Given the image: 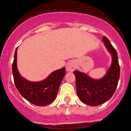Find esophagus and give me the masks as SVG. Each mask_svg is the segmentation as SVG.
<instances>
[{"mask_svg": "<svg viewBox=\"0 0 131 131\" xmlns=\"http://www.w3.org/2000/svg\"><path fill=\"white\" fill-rule=\"evenodd\" d=\"M76 66L75 62H73V61L68 62L66 65V70L68 71H70V72H72L75 69Z\"/></svg>", "mask_w": 131, "mask_h": 131, "instance_id": "1", "label": "esophagus"}]
</instances>
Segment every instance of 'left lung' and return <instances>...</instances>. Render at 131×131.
<instances>
[{
  "instance_id": "1",
  "label": "left lung",
  "mask_w": 131,
  "mask_h": 131,
  "mask_svg": "<svg viewBox=\"0 0 131 131\" xmlns=\"http://www.w3.org/2000/svg\"><path fill=\"white\" fill-rule=\"evenodd\" d=\"M102 41L112 56V62L102 78L94 79L81 71L73 72L76 79V89L79 99L86 104L96 106L110 99L114 94L119 79L120 68L117 53L106 37Z\"/></svg>"
}]
</instances>
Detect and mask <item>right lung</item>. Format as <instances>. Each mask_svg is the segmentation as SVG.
<instances>
[{"mask_svg":"<svg viewBox=\"0 0 131 131\" xmlns=\"http://www.w3.org/2000/svg\"><path fill=\"white\" fill-rule=\"evenodd\" d=\"M17 50L14 54L12 73L14 83L20 94L36 106H45L51 104L57 96L60 83L66 75V68L53 71L40 81H30L21 75L17 68Z\"/></svg>","mask_w":131,"mask_h":131,"instance_id":"right-lung-1","label":"right lung"}]
</instances>
